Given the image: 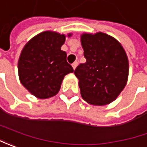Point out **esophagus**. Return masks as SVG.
Returning a JSON list of instances; mask_svg holds the SVG:
<instances>
[{
	"mask_svg": "<svg viewBox=\"0 0 147 147\" xmlns=\"http://www.w3.org/2000/svg\"><path fill=\"white\" fill-rule=\"evenodd\" d=\"M77 62H75V63H72V67H73V69L75 70V69L76 68V67H77Z\"/></svg>",
	"mask_w": 147,
	"mask_h": 147,
	"instance_id": "esophagus-1",
	"label": "esophagus"
}]
</instances>
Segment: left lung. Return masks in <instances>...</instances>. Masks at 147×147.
I'll return each mask as SVG.
<instances>
[{
    "label": "left lung",
    "mask_w": 147,
    "mask_h": 147,
    "mask_svg": "<svg viewBox=\"0 0 147 147\" xmlns=\"http://www.w3.org/2000/svg\"><path fill=\"white\" fill-rule=\"evenodd\" d=\"M80 42L86 58L74 73L82 98L94 106L111 103L124 89L129 77V59L121 44L103 32L83 33Z\"/></svg>",
    "instance_id": "left-lung-1"
}]
</instances>
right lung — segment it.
I'll use <instances>...</instances> for the list:
<instances>
[{
  "label": "right lung",
  "instance_id": "right-lung-1",
  "mask_svg": "<svg viewBox=\"0 0 147 147\" xmlns=\"http://www.w3.org/2000/svg\"><path fill=\"white\" fill-rule=\"evenodd\" d=\"M65 40L64 34L45 31L32 37L22 49L18 63L19 80L38 98L55 96L64 76L74 71L67 62L66 52L61 50Z\"/></svg>",
  "mask_w": 147,
  "mask_h": 147
}]
</instances>
